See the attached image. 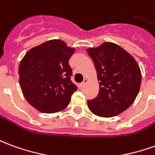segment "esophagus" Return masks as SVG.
<instances>
[{"label": "esophagus", "instance_id": "obj_1", "mask_svg": "<svg viewBox=\"0 0 155 155\" xmlns=\"http://www.w3.org/2000/svg\"><path fill=\"white\" fill-rule=\"evenodd\" d=\"M87 81H88V80H87V79H86V78H85V79H84V81H83V82H82V83H81V85H82V86H84V85H85V84H86V83H87Z\"/></svg>", "mask_w": 155, "mask_h": 155}]
</instances>
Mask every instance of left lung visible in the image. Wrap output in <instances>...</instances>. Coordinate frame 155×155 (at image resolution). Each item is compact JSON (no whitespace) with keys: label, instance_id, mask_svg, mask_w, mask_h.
Returning <instances> with one entry per match:
<instances>
[{"label":"left lung","instance_id":"obj_1","mask_svg":"<svg viewBox=\"0 0 155 155\" xmlns=\"http://www.w3.org/2000/svg\"><path fill=\"white\" fill-rule=\"evenodd\" d=\"M96 67L100 85L96 98L87 101L94 114L111 117L130 107L138 96L141 72L135 59L123 48L104 43L87 50Z\"/></svg>","mask_w":155,"mask_h":155}]
</instances>
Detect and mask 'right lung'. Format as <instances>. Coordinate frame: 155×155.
Returning <instances> with one entry per match:
<instances>
[{
    "label": "right lung",
    "instance_id": "add662e5",
    "mask_svg": "<svg viewBox=\"0 0 155 155\" xmlns=\"http://www.w3.org/2000/svg\"><path fill=\"white\" fill-rule=\"evenodd\" d=\"M74 49L61 40H50L32 48L21 59L18 74L23 96L44 113H54L69 105L77 85L71 81L69 59Z\"/></svg>",
    "mask_w": 155,
    "mask_h": 155
}]
</instances>
